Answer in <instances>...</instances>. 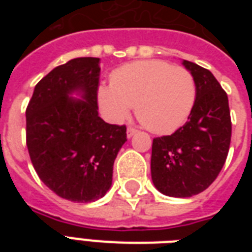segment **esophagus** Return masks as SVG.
Returning a JSON list of instances; mask_svg holds the SVG:
<instances>
[{
    "mask_svg": "<svg viewBox=\"0 0 252 252\" xmlns=\"http://www.w3.org/2000/svg\"><path fill=\"white\" fill-rule=\"evenodd\" d=\"M136 132H137L136 128H133V126H128V128H126V137L130 138L134 133H136Z\"/></svg>",
    "mask_w": 252,
    "mask_h": 252,
    "instance_id": "34e87169",
    "label": "esophagus"
}]
</instances>
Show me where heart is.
<instances>
[{
	"mask_svg": "<svg viewBox=\"0 0 252 252\" xmlns=\"http://www.w3.org/2000/svg\"><path fill=\"white\" fill-rule=\"evenodd\" d=\"M195 98L191 73L161 60L124 65L111 74L110 86L98 89L99 106L110 120L122 122L134 106L138 122L154 133L178 129L187 120Z\"/></svg>",
	"mask_w": 252,
	"mask_h": 252,
	"instance_id": "obj_1",
	"label": "heart"
}]
</instances>
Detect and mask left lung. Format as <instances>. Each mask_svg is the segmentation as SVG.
Segmentation results:
<instances>
[{"instance_id":"obj_1","label":"left lung","mask_w":252,"mask_h":252,"mask_svg":"<svg viewBox=\"0 0 252 252\" xmlns=\"http://www.w3.org/2000/svg\"><path fill=\"white\" fill-rule=\"evenodd\" d=\"M196 85L188 122L152 146V179L158 191L191 197L207 189L225 165L231 138L229 99L208 69L183 60Z\"/></svg>"}]
</instances>
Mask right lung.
<instances>
[{
    "mask_svg": "<svg viewBox=\"0 0 252 252\" xmlns=\"http://www.w3.org/2000/svg\"><path fill=\"white\" fill-rule=\"evenodd\" d=\"M98 57H78L43 77L26 110V142L35 171L57 196L91 203L112 184L126 126L98 115ZM77 91L83 96L68 95Z\"/></svg>",
    "mask_w": 252,
    "mask_h": 252,
    "instance_id": "1",
    "label": "right lung"
}]
</instances>
